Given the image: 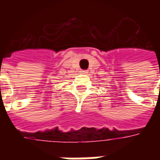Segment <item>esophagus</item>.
Masks as SVG:
<instances>
[{"label": "esophagus", "mask_w": 160, "mask_h": 160, "mask_svg": "<svg viewBox=\"0 0 160 160\" xmlns=\"http://www.w3.org/2000/svg\"><path fill=\"white\" fill-rule=\"evenodd\" d=\"M81 73H83L84 74H87V73H88V71H87V70H83Z\"/></svg>", "instance_id": "obj_1"}]
</instances>
